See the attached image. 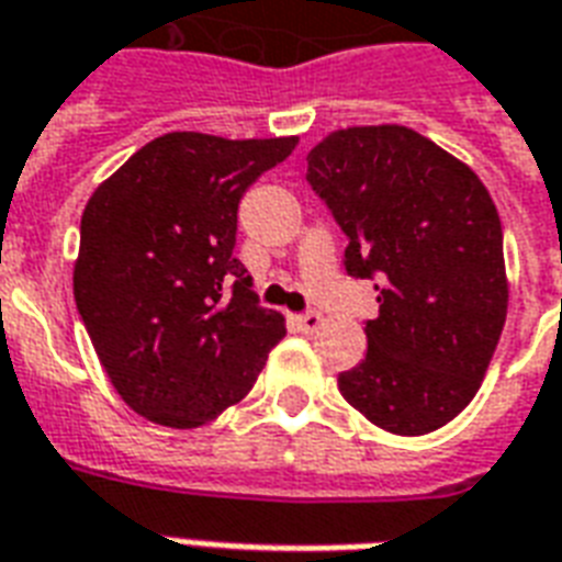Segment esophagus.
<instances>
[{
    "mask_svg": "<svg viewBox=\"0 0 562 562\" xmlns=\"http://www.w3.org/2000/svg\"><path fill=\"white\" fill-rule=\"evenodd\" d=\"M296 326L305 331V335H311V331H316V328L323 326V316L316 314V311H305V314L296 316Z\"/></svg>",
    "mask_w": 562,
    "mask_h": 562,
    "instance_id": "esophagus-1",
    "label": "esophagus"
}]
</instances>
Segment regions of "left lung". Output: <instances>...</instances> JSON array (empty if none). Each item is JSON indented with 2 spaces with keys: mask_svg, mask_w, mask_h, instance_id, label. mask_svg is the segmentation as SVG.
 <instances>
[{
  "mask_svg": "<svg viewBox=\"0 0 562 562\" xmlns=\"http://www.w3.org/2000/svg\"><path fill=\"white\" fill-rule=\"evenodd\" d=\"M305 177L349 239L346 272L376 281L367 356L337 387L370 424L426 436L474 400L504 331L492 195L457 156L396 124L337 130L307 154Z\"/></svg>",
  "mask_w": 562,
  "mask_h": 562,
  "instance_id": "1",
  "label": "left lung"
}]
</instances>
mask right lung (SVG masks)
I'll return each instance as SVG.
<instances>
[{
  "mask_svg": "<svg viewBox=\"0 0 562 562\" xmlns=\"http://www.w3.org/2000/svg\"><path fill=\"white\" fill-rule=\"evenodd\" d=\"M296 142L168 133L88 198L76 307L121 400L147 420L210 424L251 391L286 335L234 246L239 198Z\"/></svg>",
  "mask_w": 562,
  "mask_h": 562,
  "instance_id": "1",
  "label": "right lung"
}]
</instances>
